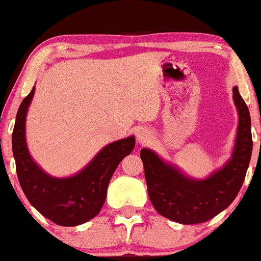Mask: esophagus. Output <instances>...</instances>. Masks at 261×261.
I'll list each match as a JSON object with an SVG mask.
<instances>
[{
	"label": "esophagus",
	"mask_w": 261,
	"mask_h": 261,
	"mask_svg": "<svg viewBox=\"0 0 261 261\" xmlns=\"http://www.w3.org/2000/svg\"><path fill=\"white\" fill-rule=\"evenodd\" d=\"M137 142L140 143V145H147V143L151 141V133L147 130H140L139 133H137Z\"/></svg>",
	"instance_id": "obj_1"
}]
</instances>
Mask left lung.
I'll list each match as a JSON object with an SVG mask.
<instances>
[{"mask_svg": "<svg viewBox=\"0 0 261 261\" xmlns=\"http://www.w3.org/2000/svg\"><path fill=\"white\" fill-rule=\"evenodd\" d=\"M233 100L239 120L232 157L208 178H189L152 149H141L149 200L163 217L182 224L206 222L238 195L249 167L253 140L250 114L238 87L233 88Z\"/></svg>", "mask_w": 261, "mask_h": 261, "instance_id": "1", "label": "left lung"}]
</instances>
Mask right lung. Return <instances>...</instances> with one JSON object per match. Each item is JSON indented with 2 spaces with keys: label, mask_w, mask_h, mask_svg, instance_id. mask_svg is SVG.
I'll return each instance as SVG.
<instances>
[{
  "label": "right lung",
  "mask_w": 261,
  "mask_h": 261,
  "mask_svg": "<svg viewBox=\"0 0 261 261\" xmlns=\"http://www.w3.org/2000/svg\"><path fill=\"white\" fill-rule=\"evenodd\" d=\"M35 88L20 103L12 134V149L18 180L28 201L59 226H79L99 214L108 185L116 167L135 147L130 136L109 143L81 172L68 178H55L33 161L27 147L25 118Z\"/></svg>",
  "instance_id": "obj_1"
}]
</instances>
